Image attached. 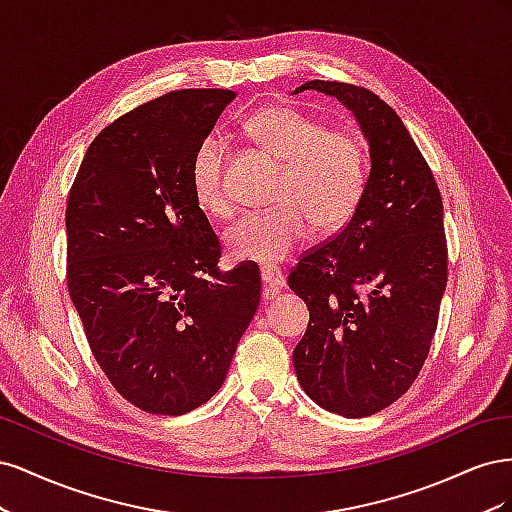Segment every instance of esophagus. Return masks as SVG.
I'll use <instances>...</instances> for the list:
<instances>
[{"instance_id": "34e87169", "label": "esophagus", "mask_w": 512, "mask_h": 512, "mask_svg": "<svg viewBox=\"0 0 512 512\" xmlns=\"http://www.w3.org/2000/svg\"><path fill=\"white\" fill-rule=\"evenodd\" d=\"M260 277H262V284H265V288L271 292H280L286 288V277L280 269H262Z\"/></svg>"}]
</instances>
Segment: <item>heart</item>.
<instances>
[{"mask_svg":"<svg viewBox=\"0 0 512 512\" xmlns=\"http://www.w3.org/2000/svg\"><path fill=\"white\" fill-rule=\"evenodd\" d=\"M247 132L284 164V175L275 192L277 207L245 213L226 230L224 243L235 260L273 267L299 250L314 224L322 232L348 224L365 194L367 158L352 132L331 130L290 106L260 108L247 119ZM226 160L224 138L209 134L196 147L190 168L198 205L218 218L232 211Z\"/></svg>","mask_w":512,"mask_h":512,"instance_id":"heart-1","label":"heart"}]
</instances>
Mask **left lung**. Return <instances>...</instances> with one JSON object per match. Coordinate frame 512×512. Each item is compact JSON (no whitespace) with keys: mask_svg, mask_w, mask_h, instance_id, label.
<instances>
[{"mask_svg":"<svg viewBox=\"0 0 512 512\" xmlns=\"http://www.w3.org/2000/svg\"><path fill=\"white\" fill-rule=\"evenodd\" d=\"M354 115L369 145L359 209L333 239L305 254L288 286L309 309L292 352L309 399L346 418L371 416L421 371L446 288L442 198L404 121L369 89L309 81Z\"/></svg>","mask_w":512,"mask_h":512,"instance_id":"1","label":"left lung"}]
</instances>
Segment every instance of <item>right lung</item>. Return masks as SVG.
Listing matches in <instances>:
<instances>
[{
  "label": "right lung",
  "mask_w": 512,
  "mask_h": 512,
  "mask_svg": "<svg viewBox=\"0 0 512 512\" xmlns=\"http://www.w3.org/2000/svg\"><path fill=\"white\" fill-rule=\"evenodd\" d=\"M228 89H183L134 108L89 145L68 196V290L91 352L149 414L203 406L226 380L260 303V271H222L192 190V158Z\"/></svg>",
  "instance_id": "1"
}]
</instances>
